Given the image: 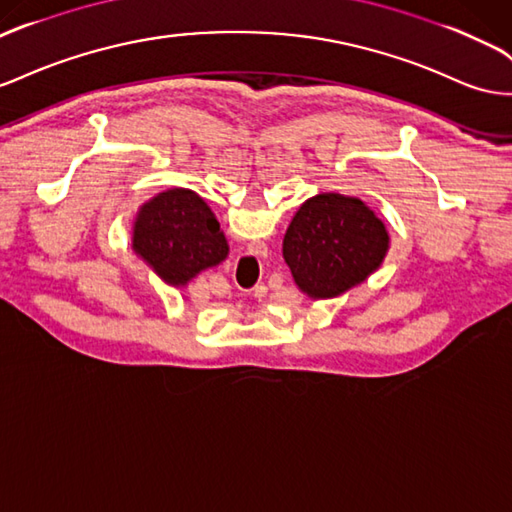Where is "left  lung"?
Here are the masks:
<instances>
[{"mask_svg":"<svg viewBox=\"0 0 512 512\" xmlns=\"http://www.w3.org/2000/svg\"><path fill=\"white\" fill-rule=\"evenodd\" d=\"M390 237L368 206L340 193L301 204L284 234V260L297 286L314 299L347 293L375 271Z\"/></svg>","mask_w":512,"mask_h":512,"instance_id":"1","label":"left lung"}]
</instances>
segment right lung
<instances>
[{"instance_id":"1","label":"right lung","mask_w":512,"mask_h":512,"mask_svg":"<svg viewBox=\"0 0 512 512\" xmlns=\"http://www.w3.org/2000/svg\"><path fill=\"white\" fill-rule=\"evenodd\" d=\"M133 247L165 282L187 284L228 254V243L206 202L189 189H170L142 206Z\"/></svg>"}]
</instances>
